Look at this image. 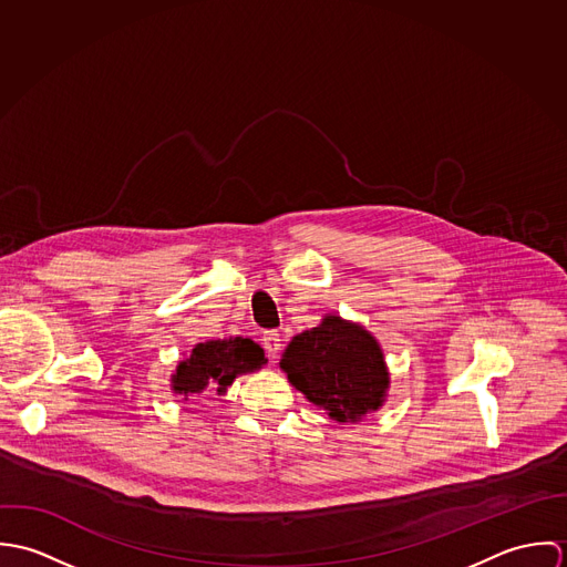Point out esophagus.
Masks as SVG:
<instances>
[{
    "label": "esophagus",
    "mask_w": 567,
    "mask_h": 567,
    "mask_svg": "<svg viewBox=\"0 0 567 567\" xmlns=\"http://www.w3.org/2000/svg\"><path fill=\"white\" fill-rule=\"evenodd\" d=\"M261 344H264V349H266V353H268L270 358H277V353H279V349H281V333H279L277 329L264 331Z\"/></svg>",
    "instance_id": "34e87169"
}]
</instances>
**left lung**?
Wrapping results in <instances>:
<instances>
[{"label":"left lung","mask_w":567,"mask_h":567,"mask_svg":"<svg viewBox=\"0 0 567 567\" xmlns=\"http://www.w3.org/2000/svg\"><path fill=\"white\" fill-rule=\"evenodd\" d=\"M279 367L297 391L340 423L375 412L391 384L380 342L362 324L333 315L297 333Z\"/></svg>","instance_id":"1"}]
</instances>
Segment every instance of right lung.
I'll list each match as a JSON object with an SVG mask.
<instances>
[{
	"mask_svg": "<svg viewBox=\"0 0 567 567\" xmlns=\"http://www.w3.org/2000/svg\"><path fill=\"white\" fill-rule=\"evenodd\" d=\"M264 364V351L250 338L236 336L229 340L198 342L189 358L178 362L172 375V391L185 400L205 389H216V393L223 395L238 375L252 373Z\"/></svg>",
	"mask_w": 567,
	"mask_h": 567,
	"instance_id": "right-lung-1",
	"label": "right lung"
}]
</instances>
